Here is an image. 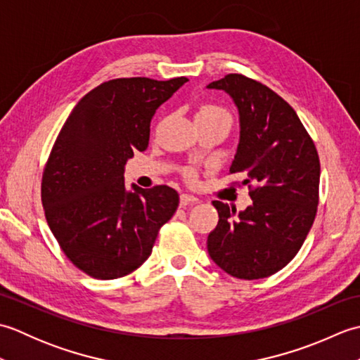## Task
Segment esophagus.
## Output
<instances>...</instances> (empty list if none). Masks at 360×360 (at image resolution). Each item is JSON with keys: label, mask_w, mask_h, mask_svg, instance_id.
<instances>
[{"label": "esophagus", "mask_w": 360, "mask_h": 360, "mask_svg": "<svg viewBox=\"0 0 360 360\" xmlns=\"http://www.w3.org/2000/svg\"><path fill=\"white\" fill-rule=\"evenodd\" d=\"M179 202H181V207H187V205H193L198 202V198L192 196V195H187V193H182L179 198Z\"/></svg>", "instance_id": "1"}]
</instances>
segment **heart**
<instances>
[{
    "label": "heart",
    "mask_w": 360,
    "mask_h": 360,
    "mask_svg": "<svg viewBox=\"0 0 360 360\" xmlns=\"http://www.w3.org/2000/svg\"><path fill=\"white\" fill-rule=\"evenodd\" d=\"M196 119H209V120H218L223 122L229 128L232 125V116L226 108L215 103H204L196 112ZM187 178H193V170H186Z\"/></svg>",
    "instance_id": "heart-1"
}]
</instances>
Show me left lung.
<instances>
[{
    "label": "left lung",
    "mask_w": 360,
    "mask_h": 360,
    "mask_svg": "<svg viewBox=\"0 0 360 360\" xmlns=\"http://www.w3.org/2000/svg\"><path fill=\"white\" fill-rule=\"evenodd\" d=\"M207 88L226 91L238 108L240 143L229 173L243 176L252 198V205L238 213L212 202L219 219L209 233V255L232 277H269L297 255L314 223L316 145L292 106L263 83L227 74Z\"/></svg>",
    "instance_id": "left-lung-1"
}]
</instances>
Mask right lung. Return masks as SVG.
<instances>
[{
    "mask_svg": "<svg viewBox=\"0 0 360 360\" xmlns=\"http://www.w3.org/2000/svg\"><path fill=\"white\" fill-rule=\"evenodd\" d=\"M186 82L114 79L74 106L41 179L46 221L65 255L94 278H120L151 254L179 205L168 186L125 188V164L150 141L156 110Z\"/></svg>",
    "mask_w": 360,
    "mask_h": 360,
    "instance_id": "obj_1",
    "label": "right lung"
}]
</instances>
